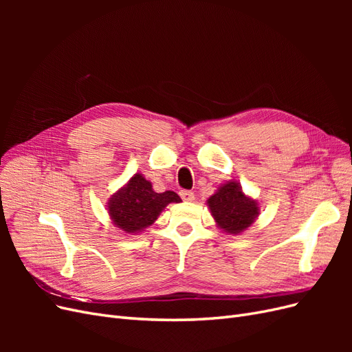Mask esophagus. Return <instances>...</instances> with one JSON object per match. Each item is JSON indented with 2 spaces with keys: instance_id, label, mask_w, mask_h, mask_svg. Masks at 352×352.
<instances>
[{
  "instance_id": "obj_1",
  "label": "esophagus",
  "mask_w": 352,
  "mask_h": 352,
  "mask_svg": "<svg viewBox=\"0 0 352 352\" xmlns=\"http://www.w3.org/2000/svg\"><path fill=\"white\" fill-rule=\"evenodd\" d=\"M180 197H182V199L184 201H188V202H190L194 199V194L190 192V190H180V194H179Z\"/></svg>"
}]
</instances>
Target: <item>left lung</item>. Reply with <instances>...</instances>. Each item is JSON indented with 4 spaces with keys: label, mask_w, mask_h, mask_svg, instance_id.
<instances>
[{
    "label": "left lung",
    "mask_w": 352,
    "mask_h": 352,
    "mask_svg": "<svg viewBox=\"0 0 352 352\" xmlns=\"http://www.w3.org/2000/svg\"><path fill=\"white\" fill-rule=\"evenodd\" d=\"M207 207L217 228L226 235H241L248 230L260 216V202L243 192L235 179L217 186L208 199Z\"/></svg>",
    "instance_id": "obj_1"
}]
</instances>
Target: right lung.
Instances as JSON below:
<instances>
[{"label": "right lung", "instance_id": "obj_1", "mask_svg": "<svg viewBox=\"0 0 352 352\" xmlns=\"http://www.w3.org/2000/svg\"><path fill=\"white\" fill-rule=\"evenodd\" d=\"M180 201L173 190L155 192L150 180L142 173H135L109 198L107 211L114 228L127 235H138L153 226L168 204Z\"/></svg>", "mask_w": 352, "mask_h": 352}]
</instances>
